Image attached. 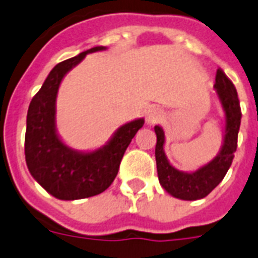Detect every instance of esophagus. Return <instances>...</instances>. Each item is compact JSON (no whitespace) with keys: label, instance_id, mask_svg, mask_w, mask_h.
<instances>
[{"label":"esophagus","instance_id":"34e87169","mask_svg":"<svg viewBox=\"0 0 258 258\" xmlns=\"http://www.w3.org/2000/svg\"><path fill=\"white\" fill-rule=\"evenodd\" d=\"M163 117H164V114L159 107H151L145 113V121H147L148 125H155V123L160 122Z\"/></svg>","mask_w":258,"mask_h":258}]
</instances>
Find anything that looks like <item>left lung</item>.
Masks as SVG:
<instances>
[{
  "label": "left lung",
  "mask_w": 258,
  "mask_h": 258,
  "mask_svg": "<svg viewBox=\"0 0 258 258\" xmlns=\"http://www.w3.org/2000/svg\"><path fill=\"white\" fill-rule=\"evenodd\" d=\"M214 89L225 113V135L221 151L210 163L194 172H184L176 169L171 165L165 156V136L163 127L159 125L155 126V133L157 137L155 156L159 181L167 192L177 199L197 201L207 197L222 181L234 157L241 125V107L237 90L221 69L217 70Z\"/></svg>",
  "instance_id": "1"
}]
</instances>
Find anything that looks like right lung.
<instances>
[{
    "label": "right lung",
    "instance_id": "right-lung-1",
    "mask_svg": "<svg viewBox=\"0 0 258 258\" xmlns=\"http://www.w3.org/2000/svg\"><path fill=\"white\" fill-rule=\"evenodd\" d=\"M94 47L61 61L51 70L41 89L32 98L27 114L25 161L28 169L47 192L61 201H75L103 192L117 176L119 163L144 118L119 126L103 147L91 152L66 145L56 132V97L63 78L87 53L103 51Z\"/></svg>",
    "mask_w": 258,
    "mask_h": 258
}]
</instances>
